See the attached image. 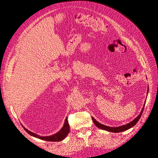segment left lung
Segmentation results:
<instances>
[{
	"instance_id": "8db88e82",
	"label": "left lung",
	"mask_w": 158,
	"mask_h": 158,
	"mask_svg": "<svg viewBox=\"0 0 158 158\" xmlns=\"http://www.w3.org/2000/svg\"><path fill=\"white\" fill-rule=\"evenodd\" d=\"M148 89H149V88H148L147 94L148 93ZM145 103H146V101L144 102V106H143V107L142 109V111L140 113V114H138V115L135 119H134V120H132L131 122H130L129 123L126 124V125H123V126H121V127H108V126L103 125V124L99 123V122H98L96 120H95V119L93 117H92V121H93L94 123L95 124V126H96L97 127H98L100 129H102V130H105V131H109V132H115V133L121 132H123V131H125L128 130V129L133 127L138 123V121H139V119H140V117L142 115V114L143 110H144V109Z\"/></svg>"
}]
</instances>
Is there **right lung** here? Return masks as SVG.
Here are the masks:
<instances>
[{"mask_svg": "<svg viewBox=\"0 0 158 158\" xmlns=\"http://www.w3.org/2000/svg\"><path fill=\"white\" fill-rule=\"evenodd\" d=\"M23 128H24V130L28 134H29V135H30L31 136H32L33 137L37 138H39V139H41V140H43L51 141V142H59V141L64 140V138L66 136H67L68 134L70 132V127H69V124L68 121H67V117L65 118L64 125H63V127H62L60 130L59 132H57L56 133L54 134V135H52L46 136H40V135H37V134H35L34 132H32L30 131L27 130V129L25 127H23Z\"/></svg>", "mask_w": 158, "mask_h": 158, "instance_id": "right-lung-1", "label": "right lung"}]
</instances>
